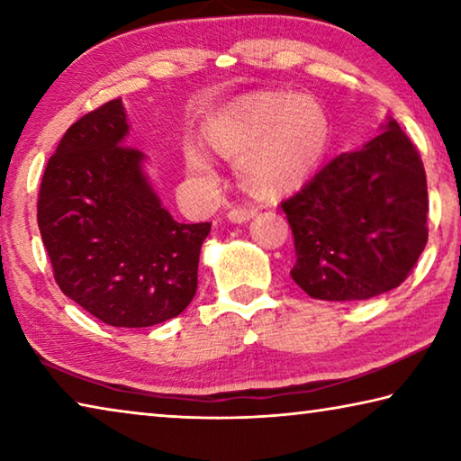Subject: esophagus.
Masks as SVG:
<instances>
[{
	"mask_svg": "<svg viewBox=\"0 0 461 461\" xmlns=\"http://www.w3.org/2000/svg\"><path fill=\"white\" fill-rule=\"evenodd\" d=\"M256 215H258V209H254V207H238V209L233 207L228 212V220L231 223H246Z\"/></svg>",
	"mask_w": 461,
	"mask_h": 461,
	"instance_id": "obj_1",
	"label": "esophagus"
}]
</instances>
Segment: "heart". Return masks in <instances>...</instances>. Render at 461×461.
<instances>
[{
  "label": "heart",
  "instance_id": "obj_1",
  "mask_svg": "<svg viewBox=\"0 0 461 461\" xmlns=\"http://www.w3.org/2000/svg\"><path fill=\"white\" fill-rule=\"evenodd\" d=\"M205 138L225 158L238 160V178L248 193L276 197L301 186L321 165L331 122L313 95L267 93L209 120ZM185 165L199 181L215 176L212 158L193 142L185 144Z\"/></svg>",
  "mask_w": 461,
  "mask_h": 461
}]
</instances>
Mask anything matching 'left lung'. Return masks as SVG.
I'll list each match as a JSON object with an SVG mask.
<instances>
[{
  "mask_svg": "<svg viewBox=\"0 0 461 461\" xmlns=\"http://www.w3.org/2000/svg\"><path fill=\"white\" fill-rule=\"evenodd\" d=\"M427 178L396 120L325 165L283 203L296 264L291 276L319 301H366L393 291L427 244Z\"/></svg>",
  "mask_w": 461,
  "mask_h": 461,
  "instance_id": "8db88e82",
  "label": "left lung"
}]
</instances>
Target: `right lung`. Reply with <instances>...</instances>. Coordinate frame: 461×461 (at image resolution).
<instances>
[{"instance_id":"obj_1","label":"right lung","mask_w":461,"mask_h":461,"mask_svg":"<svg viewBox=\"0 0 461 461\" xmlns=\"http://www.w3.org/2000/svg\"><path fill=\"white\" fill-rule=\"evenodd\" d=\"M113 99L83 115L46 165L38 228L60 291L99 321L152 327L189 307L212 223H178L130 148Z\"/></svg>"}]
</instances>
